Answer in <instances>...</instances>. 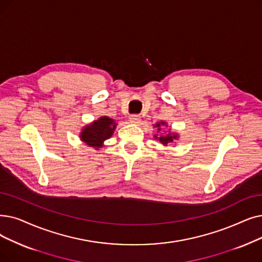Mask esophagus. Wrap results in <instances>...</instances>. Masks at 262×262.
I'll return each mask as SVG.
<instances>
[{
    "label": "esophagus",
    "mask_w": 262,
    "mask_h": 262,
    "mask_svg": "<svg viewBox=\"0 0 262 262\" xmlns=\"http://www.w3.org/2000/svg\"><path fill=\"white\" fill-rule=\"evenodd\" d=\"M129 122L132 124H139L141 122V117L138 115H133L129 117Z\"/></svg>",
    "instance_id": "esophagus-1"
}]
</instances>
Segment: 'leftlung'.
<instances>
[{"mask_svg": "<svg viewBox=\"0 0 262 262\" xmlns=\"http://www.w3.org/2000/svg\"><path fill=\"white\" fill-rule=\"evenodd\" d=\"M153 126L157 129V133H159L162 130V127H164V126L168 127V124L165 121H161V122H157L156 124H154ZM154 139L159 140L164 146H167L169 144L174 143V141L179 139V134L176 132H171V129H169V133H167V134H161V135L154 134Z\"/></svg>", "mask_w": 262, "mask_h": 262, "instance_id": "left-lung-1", "label": "left lung"}]
</instances>
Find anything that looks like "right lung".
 Listing matches in <instances>:
<instances>
[{"label":"right lung","instance_id":"right-lung-1","mask_svg":"<svg viewBox=\"0 0 262 262\" xmlns=\"http://www.w3.org/2000/svg\"><path fill=\"white\" fill-rule=\"evenodd\" d=\"M117 125L115 120L103 116L83 126L79 134V138L88 146L94 147L98 151L100 147L104 146V142L111 138Z\"/></svg>","mask_w":262,"mask_h":262}]
</instances>
